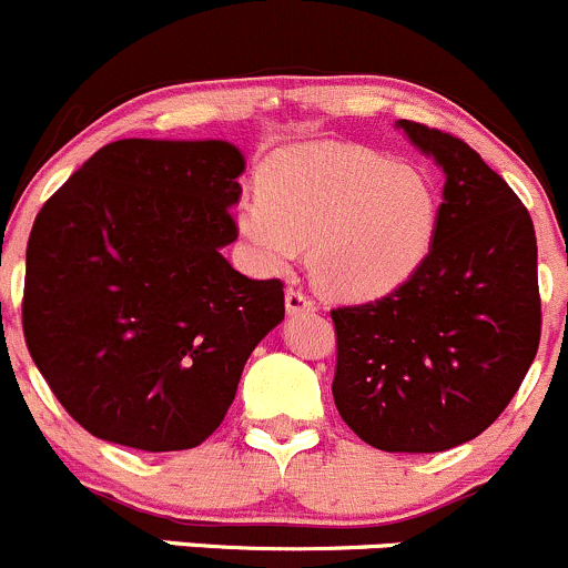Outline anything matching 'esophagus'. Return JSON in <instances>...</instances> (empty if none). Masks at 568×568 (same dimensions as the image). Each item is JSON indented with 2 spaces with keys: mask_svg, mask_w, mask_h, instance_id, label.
I'll list each match as a JSON object with an SVG mask.
<instances>
[{
  "mask_svg": "<svg viewBox=\"0 0 568 568\" xmlns=\"http://www.w3.org/2000/svg\"><path fill=\"white\" fill-rule=\"evenodd\" d=\"M284 303H286V312L290 314H303V312H314V301L306 295L303 290H297V286H290V290L284 292Z\"/></svg>",
  "mask_w": 568,
  "mask_h": 568,
  "instance_id": "obj_1",
  "label": "esophagus"
}]
</instances>
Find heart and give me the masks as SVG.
<instances>
[{
    "mask_svg": "<svg viewBox=\"0 0 568 568\" xmlns=\"http://www.w3.org/2000/svg\"><path fill=\"white\" fill-rule=\"evenodd\" d=\"M440 196L424 169L353 144H303L262 166L260 196L237 207V230L267 271L308 245L325 292L372 301L399 290L429 256Z\"/></svg>",
    "mask_w": 568,
    "mask_h": 568,
    "instance_id": "heart-1",
    "label": "heart"
}]
</instances>
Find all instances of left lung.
I'll use <instances>...</instances> for the list:
<instances>
[{
    "mask_svg": "<svg viewBox=\"0 0 568 568\" xmlns=\"http://www.w3.org/2000/svg\"><path fill=\"white\" fill-rule=\"evenodd\" d=\"M446 174L418 273L364 306L333 308V402L379 452L435 454L506 410L541 336L536 232L506 180L452 133L399 120Z\"/></svg>",
    "mask_w": 568,
    "mask_h": 568,
    "instance_id": "8db88e82",
    "label": "left lung"
}]
</instances>
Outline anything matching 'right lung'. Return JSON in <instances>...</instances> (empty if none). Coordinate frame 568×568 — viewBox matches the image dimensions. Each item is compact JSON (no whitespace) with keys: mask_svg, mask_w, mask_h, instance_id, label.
Listing matches in <instances>:
<instances>
[{"mask_svg":"<svg viewBox=\"0 0 568 568\" xmlns=\"http://www.w3.org/2000/svg\"><path fill=\"white\" fill-rule=\"evenodd\" d=\"M243 172L221 139H120L34 219L23 338L90 435L139 452L199 446L284 320L282 282H254L221 254L237 241Z\"/></svg>","mask_w":568,"mask_h":568,"instance_id":"right-lung-1","label":"right lung"}]
</instances>
